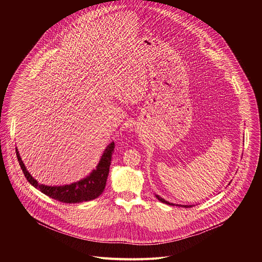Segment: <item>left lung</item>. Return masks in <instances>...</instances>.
Masks as SVG:
<instances>
[{
  "mask_svg": "<svg viewBox=\"0 0 262 262\" xmlns=\"http://www.w3.org/2000/svg\"><path fill=\"white\" fill-rule=\"evenodd\" d=\"M156 198L161 202V203H165V204H167V205H173V204H170V203H168V202H166L164 199H162L161 196H159V195H157L156 194ZM182 207H185V208H189V207H191V206H182Z\"/></svg>",
  "mask_w": 262,
  "mask_h": 262,
  "instance_id": "1",
  "label": "left lung"
}]
</instances>
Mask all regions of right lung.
I'll return each mask as SVG.
<instances>
[{
  "instance_id": "1",
  "label": "right lung",
  "mask_w": 262,
  "mask_h": 262,
  "mask_svg": "<svg viewBox=\"0 0 262 262\" xmlns=\"http://www.w3.org/2000/svg\"><path fill=\"white\" fill-rule=\"evenodd\" d=\"M114 148L115 143L112 142L107 147V149L105 150L100 160V163L97 166V169H95L88 178L75 184L61 187H48L44 185H39L37 181L34 180L32 176L27 171L17 148L16 155L25 178L33 187H37L44 194L58 202L66 204H75L92 201L94 199H97L100 194H102L104 188L106 187Z\"/></svg>"
}]
</instances>
